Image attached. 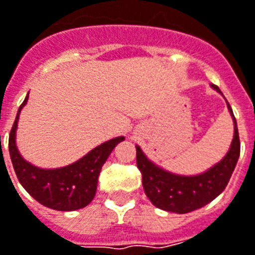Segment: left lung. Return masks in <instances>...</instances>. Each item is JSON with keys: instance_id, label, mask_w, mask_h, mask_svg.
I'll list each match as a JSON object with an SVG mask.
<instances>
[{"instance_id": "1", "label": "left lung", "mask_w": 255, "mask_h": 255, "mask_svg": "<svg viewBox=\"0 0 255 255\" xmlns=\"http://www.w3.org/2000/svg\"><path fill=\"white\" fill-rule=\"evenodd\" d=\"M212 88L222 93L218 86L212 85ZM228 109L235 123V135L229 152L219 163L201 174L180 176L163 170L150 162L141 148L136 146V166L142 173V186L146 197L155 207L167 212L187 214L209 204L226 188L240 156V139L236 119L229 103Z\"/></svg>"}]
</instances>
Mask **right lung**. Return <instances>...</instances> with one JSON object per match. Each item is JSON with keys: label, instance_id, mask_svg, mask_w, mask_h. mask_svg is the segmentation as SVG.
<instances>
[{"label": "right lung", "instance_id": "1", "mask_svg": "<svg viewBox=\"0 0 255 255\" xmlns=\"http://www.w3.org/2000/svg\"><path fill=\"white\" fill-rule=\"evenodd\" d=\"M26 96L16 114L9 134V156L19 183L37 202L55 211H77L86 207L96 194L102 166L124 136H117L92 149L75 163L60 169H40L26 162L16 148L19 113L27 102ZM1 138V136H0Z\"/></svg>", "mask_w": 255, "mask_h": 255}]
</instances>
